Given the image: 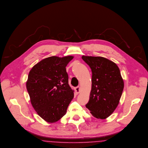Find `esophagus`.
<instances>
[{"label":"esophagus","mask_w":148,"mask_h":148,"mask_svg":"<svg viewBox=\"0 0 148 148\" xmlns=\"http://www.w3.org/2000/svg\"><path fill=\"white\" fill-rule=\"evenodd\" d=\"M75 92L77 94H78L79 92H80V88L79 86H77L75 88Z\"/></svg>","instance_id":"esophagus-1"}]
</instances>
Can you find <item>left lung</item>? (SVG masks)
<instances>
[{
    "instance_id": "8db88e82",
    "label": "left lung",
    "mask_w": 148,
    "mask_h": 148,
    "mask_svg": "<svg viewBox=\"0 0 148 148\" xmlns=\"http://www.w3.org/2000/svg\"><path fill=\"white\" fill-rule=\"evenodd\" d=\"M92 71V86L86 107L98 119H105L118 106L124 82L118 66L102 57L82 56Z\"/></svg>"
}]
</instances>
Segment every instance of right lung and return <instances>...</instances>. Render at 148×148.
<instances>
[{
    "label": "right lung",
    "mask_w": 148,
    "mask_h": 148,
    "mask_svg": "<svg viewBox=\"0 0 148 148\" xmlns=\"http://www.w3.org/2000/svg\"><path fill=\"white\" fill-rule=\"evenodd\" d=\"M74 58L52 56L42 59L31 69L26 88L32 106L48 123L59 121L74 97L66 66Z\"/></svg>",
    "instance_id": "right-lung-1"
}]
</instances>
